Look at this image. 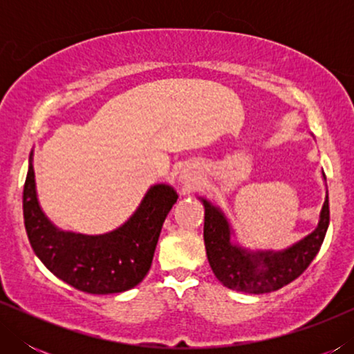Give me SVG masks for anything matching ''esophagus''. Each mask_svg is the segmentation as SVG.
<instances>
[{"mask_svg": "<svg viewBox=\"0 0 354 354\" xmlns=\"http://www.w3.org/2000/svg\"><path fill=\"white\" fill-rule=\"evenodd\" d=\"M182 180L190 185V183L195 182V177H193V174H190V172H183L182 174Z\"/></svg>", "mask_w": 354, "mask_h": 354, "instance_id": "obj_1", "label": "esophagus"}]
</instances>
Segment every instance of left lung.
<instances>
[{"mask_svg":"<svg viewBox=\"0 0 354 354\" xmlns=\"http://www.w3.org/2000/svg\"><path fill=\"white\" fill-rule=\"evenodd\" d=\"M200 200L205 206L203 236L212 272L227 288L243 293L275 292L298 279L321 250L330 221L326 193L317 227L308 236L283 251H250L232 241L234 232L224 212L205 198Z\"/></svg>","mask_w":354,"mask_h":354,"instance_id":"left-lung-1","label":"left lung"}]
</instances>
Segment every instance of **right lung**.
<instances>
[{
    "instance_id": "obj_1",
    "label": "right lung",
    "mask_w": 354,
    "mask_h": 354,
    "mask_svg": "<svg viewBox=\"0 0 354 354\" xmlns=\"http://www.w3.org/2000/svg\"><path fill=\"white\" fill-rule=\"evenodd\" d=\"M30 164L24 185V222L28 241L43 264L66 283L91 295L133 288L151 268L159 234L178 195L166 183L153 185L130 219L109 234L59 230L38 205Z\"/></svg>"
}]
</instances>
